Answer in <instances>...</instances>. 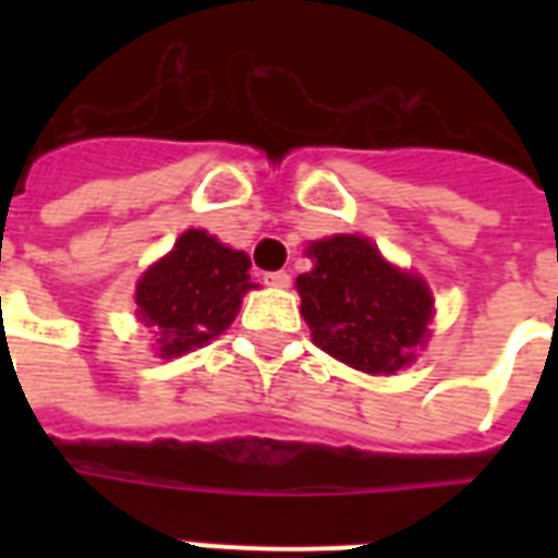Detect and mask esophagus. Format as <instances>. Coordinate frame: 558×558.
<instances>
[{
	"mask_svg": "<svg viewBox=\"0 0 558 558\" xmlns=\"http://www.w3.org/2000/svg\"><path fill=\"white\" fill-rule=\"evenodd\" d=\"M263 280H266V283H269V287H275V289H287L289 283H292L289 271H269V275H263Z\"/></svg>",
	"mask_w": 558,
	"mask_h": 558,
	"instance_id": "1",
	"label": "esophagus"
}]
</instances>
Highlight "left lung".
<instances>
[{
    "label": "left lung",
    "mask_w": 558,
    "mask_h": 558,
    "mask_svg": "<svg viewBox=\"0 0 558 558\" xmlns=\"http://www.w3.org/2000/svg\"><path fill=\"white\" fill-rule=\"evenodd\" d=\"M313 269L298 275L301 315L324 353L373 376H390L425 348L434 315L420 275L388 263L359 234L315 240Z\"/></svg>",
    "instance_id": "obj_1"
}]
</instances>
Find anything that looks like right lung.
<instances>
[{"label": "right lung", "instance_id": "right-lung-1", "mask_svg": "<svg viewBox=\"0 0 558 558\" xmlns=\"http://www.w3.org/2000/svg\"><path fill=\"white\" fill-rule=\"evenodd\" d=\"M248 254L228 248L208 231L187 228L135 287V315L156 332L161 359L185 356L222 336L252 283Z\"/></svg>", "mask_w": 558, "mask_h": 558}]
</instances>
